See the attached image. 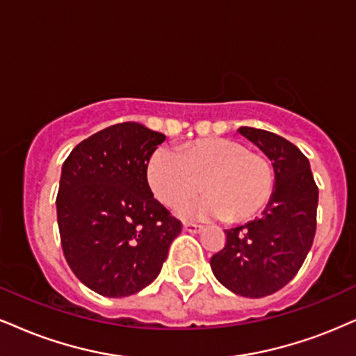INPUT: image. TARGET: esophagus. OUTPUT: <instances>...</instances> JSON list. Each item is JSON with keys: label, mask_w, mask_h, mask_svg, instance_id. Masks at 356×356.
Wrapping results in <instances>:
<instances>
[{"label": "esophagus", "mask_w": 356, "mask_h": 356, "mask_svg": "<svg viewBox=\"0 0 356 356\" xmlns=\"http://www.w3.org/2000/svg\"><path fill=\"white\" fill-rule=\"evenodd\" d=\"M183 229L186 232H191V234H196V232L203 231V226L195 225V222H185V225H183Z\"/></svg>", "instance_id": "1"}]
</instances>
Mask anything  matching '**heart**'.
<instances>
[{
	"instance_id": "1",
	"label": "heart",
	"mask_w": 356,
	"mask_h": 356,
	"mask_svg": "<svg viewBox=\"0 0 356 356\" xmlns=\"http://www.w3.org/2000/svg\"><path fill=\"white\" fill-rule=\"evenodd\" d=\"M147 179L155 198L170 208L188 203L203 186L208 195L183 214L229 222L257 218L274 190L269 161L232 138L196 140L183 145L179 153L160 148L148 161Z\"/></svg>"
}]
</instances>
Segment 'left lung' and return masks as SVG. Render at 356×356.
Listing matches in <instances>:
<instances>
[{"label": "left lung", "mask_w": 356, "mask_h": 356, "mask_svg": "<svg viewBox=\"0 0 356 356\" xmlns=\"http://www.w3.org/2000/svg\"><path fill=\"white\" fill-rule=\"evenodd\" d=\"M239 134L272 161L274 191L261 218L225 231V248L209 264L231 292L259 299L291 282L304 264L317 227L318 188L307 156L289 140L252 127Z\"/></svg>", "instance_id": "left-lung-1"}]
</instances>
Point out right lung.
<instances>
[{"instance_id":"obj_1","label":"right lung","mask_w":356,"mask_h":356,"mask_svg":"<svg viewBox=\"0 0 356 356\" xmlns=\"http://www.w3.org/2000/svg\"><path fill=\"white\" fill-rule=\"evenodd\" d=\"M165 135L135 122L81 142L65 158L57 191L64 257L104 297H127L160 274L181 222L153 198L147 166Z\"/></svg>"}]
</instances>
